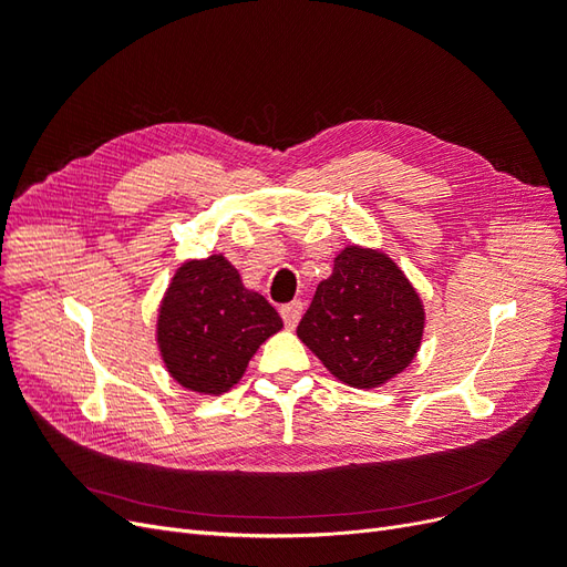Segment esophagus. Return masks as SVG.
Wrapping results in <instances>:
<instances>
[{"instance_id":"obj_1","label":"esophagus","mask_w":567,"mask_h":567,"mask_svg":"<svg viewBox=\"0 0 567 567\" xmlns=\"http://www.w3.org/2000/svg\"><path fill=\"white\" fill-rule=\"evenodd\" d=\"M281 317H284V323L286 329H296L300 317H302V302L300 300H293L281 307Z\"/></svg>"}]
</instances>
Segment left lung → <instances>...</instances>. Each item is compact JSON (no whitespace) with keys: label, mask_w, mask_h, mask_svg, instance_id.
I'll return each instance as SVG.
<instances>
[{"label":"left lung","mask_w":567,"mask_h":567,"mask_svg":"<svg viewBox=\"0 0 567 567\" xmlns=\"http://www.w3.org/2000/svg\"><path fill=\"white\" fill-rule=\"evenodd\" d=\"M423 329V302L394 260L348 246L333 260L331 277L317 286L298 338L338 381L371 390L411 364Z\"/></svg>","instance_id":"8db88e82"}]
</instances>
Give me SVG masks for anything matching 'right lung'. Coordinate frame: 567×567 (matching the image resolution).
<instances>
[{
	"label": "right lung",
	"instance_id": "1",
	"mask_svg": "<svg viewBox=\"0 0 567 567\" xmlns=\"http://www.w3.org/2000/svg\"><path fill=\"white\" fill-rule=\"evenodd\" d=\"M284 321L265 296L248 290L225 255L188 260L161 300L156 340L167 373L192 392L231 390L250 357Z\"/></svg>",
	"mask_w": 567,
	"mask_h": 567
}]
</instances>
